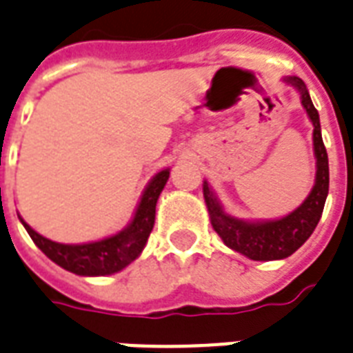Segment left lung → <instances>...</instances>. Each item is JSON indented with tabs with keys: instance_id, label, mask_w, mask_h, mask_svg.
Here are the masks:
<instances>
[{
	"instance_id": "1",
	"label": "left lung",
	"mask_w": 353,
	"mask_h": 353,
	"mask_svg": "<svg viewBox=\"0 0 353 353\" xmlns=\"http://www.w3.org/2000/svg\"><path fill=\"white\" fill-rule=\"evenodd\" d=\"M285 83L294 86L300 92V99L304 105L311 123H313V149L316 158V176L315 185L302 204L294 212L285 217L276 221H241L225 214V210L215 199L214 191L210 190L208 182H204V201H206L208 214L214 230L225 241L226 247L232 250L254 259V261H272V259H283L296 252L307 237L313 234L315 226L321 221L324 202L330 188V168H327V152L322 141L321 119L319 112L313 106L310 92L305 88L302 79L285 77Z\"/></svg>"
}]
</instances>
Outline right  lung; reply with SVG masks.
Wrapping results in <instances>:
<instances>
[{"label":"right lung","mask_w":353,"mask_h":353,"mask_svg":"<svg viewBox=\"0 0 353 353\" xmlns=\"http://www.w3.org/2000/svg\"><path fill=\"white\" fill-rule=\"evenodd\" d=\"M168 179L169 169H163L154 174L141 195V201L130 225L116 236L106 237L101 241L64 245V243H54L48 237L40 236L23 219H21V225L26 226L27 234L31 236L34 245L62 269L79 276L114 274L117 270L125 269L128 263H132L145 247L152 226H154L158 196L162 193Z\"/></svg>","instance_id":"right-lung-1"}]
</instances>
